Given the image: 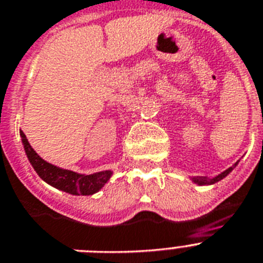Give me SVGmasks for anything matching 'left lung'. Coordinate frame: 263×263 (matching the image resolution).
Segmentation results:
<instances>
[{"label":"left lung","mask_w":263,"mask_h":263,"mask_svg":"<svg viewBox=\"0 0 263 263\" xmlns=\"http://www.w3.org/2000/svg\"><path fill=\"white\" fill-rule=\"evenodd\" d=\"M238 164V162L235 163V164L233 165V167H230V168H227L226 171H223V173L222 174H219V175L218 176H215V178H211V179H209V178H206V176H194L193 179V182L194 183H196V184H199V186H204V184H214V183H217V182H219V180H222L223 179V178H226L227 175H229V174L231 173V171H233L234 170V167H235V165Z\"/></svg>","instance_id":"8db88e82"}]
</instances>
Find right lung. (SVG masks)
Returning a JSON list of instances; mask_svg holds the SVG:
<instances>
[{"label": "right lung", "instance_id": "add662e5", "mask_svg": "<svg viewBox=\"0 0 263 263\" xmlns=\"http://www.w3.org/2000/svg\"><path fill=\"white\" fill-rule=\"evenodd\" d=\"M20 135L23 139L26 156L29 159L34 171L39 174L44 182L61 191H65L72 195H92L103 189V186L112 176V171H100V173L90 174V175H83V174L73 173L70 170L56 167L45 162L43 158H40L39 154L32 148V145L29 144L23 131H20Z\"/></svg>", "mask_w": 263, "mask_h": 263}]
</instances>
